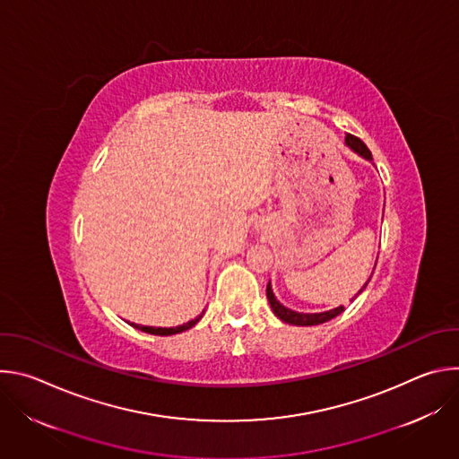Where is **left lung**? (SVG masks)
I'll list each match as a JSON object with an SVG mask.
<instances>
[{"mask_svg": "<svg viewBox=\"0 0 459 459\" xmlns=\"http://www.w3.org/2000/svg\"><path fill=\"white\" fill-rule=\"evenodd\" d=\"M345 145H347L351 151H354L358 156H361V158H365V160H368V161L372 160L370 151L367 149V145H365L359 138H356V136H352V134H347V136H345ZM370 278H372V276H370ZM370 278H368V281H370ZM368 281L363 285V289H361L358 294H361V292L365 290V287L368 285ZM358 294H356V296H358ZM267 298H269V303H271L273 312H274L281 321H285V323H289V325H298V326H310V325L325 323V321H329V319L336 317L338 314H342V312L345 310L343 307H336V308H333V310H325V312H314V314L290 310V308L283 307V305L276 299V296H274V292H273V287H271V281H269V285H267Z\"/></svg>", "mask_w": 459, "mask_h": 459, "instance_id": "1", "label": "left lung"}]
</instances>
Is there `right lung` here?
Wrapping results in <instances>:
<instances>
[{
	"instance_id": "1",
	"label": "right lung",
	"mask_w": 459,
	"mask_h": 459,
	"mask_svg": "<svg viewBox=\"0 0 459 459\" xmlns=\"http://www.w3.org/2000/svg\"><path fill=\"white\" fill-rule=\"evenodd\" d=\"M204 316V314H202ZM202 316L194 317L183 325H178V326H170V329H163V326H147V325H136V323H130L134 326V329L142 331V333H147V334H156V336H170V334H178V333H183V331H188L192 329V326L198 323L202 319Z\"/></svg>"
}]
</instances>
